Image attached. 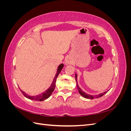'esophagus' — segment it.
I'll list each match as a JSON object with an SVG mask.
<instances>
[{"label":"esophagus","mask_w":131,"mask_h":131,"mask_svg":"<svg viewBox=\"0 0 131 131\" xmlns=\"http://www.w3.org/2000/svg\"><path fill=\"white\" fill-rule=\"evenodd\" d=\"M69 63V62H68V61H67V62H66V64H68Z\"/></svg>","instance_id":"esophagus-1"}]
</instances>
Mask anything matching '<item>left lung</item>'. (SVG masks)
I'll return each mask as SVG.
<instances>
[{
    "label": "left lung",
    "mask_w": 131,
    "mask_h": 131,
    "mask_svg": "<svg viewBox=\"0 0 131 131\" xmlns=\"http://www.w3.org/2000/svg\"><path fill=\"white\" fill-rule=\"evenodd\" d=\"M77 77H78L77 74L75 73V80H76V81H77V89H78V91H79V93L80 94L81 96H82L83 97L85 98L90 99V100H93V99H94V98H100V97H101L102 96H103V95H104L105 93H106L109 91V90L108 91H105V92L97 94V95H94V96H93V95H91L90 94H88L87 93H86L85 92H84V91H83L80 88V87H79V86L78 85V81H77Z\"/></svg>",
    "instance_id": "8db88e82"
}]
</instances>
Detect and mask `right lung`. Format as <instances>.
Listing matches in <instances>:
<instances>
[{
    "mask_svg": "<svg viewBox=\"0 0 131 131\" xmlns=\"http://www.w3.org/2000/svg\"><path fill=\"white\" fill-rule=\"evenodd\" d=\"M63 67H64V64H63V63L60 64L58 66L56 75H55V76L53 79V81H52V83H51L50 86L45 91L42 92L41 93L38 94V95H35V96H30V95L28 94L25 92H24V91H23L22 90H21L19 88V90H20L21 92L22 93V94L23 95H24L25 97H26L28 99H29V100H33V101H40V102L45 101V100H46V99L50 97L51 95L52 94L53 91L54 90L55 86H56V82L57 78L59 74L60 73V72H61V70L63 69Z\"/></svg>",
    "mask_w": 131,
    "mask_h": 131,
    "instance_id": "1",
    "label": "right lung"
}]
</instances>
